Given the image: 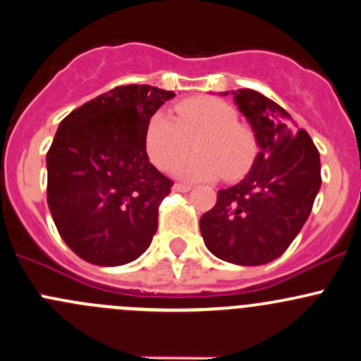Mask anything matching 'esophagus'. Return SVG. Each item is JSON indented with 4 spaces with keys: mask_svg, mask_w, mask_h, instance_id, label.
Returning <instances> with one entry per match:
<instances>
[{
    "mask_svg": "<svg viewBox=\"0 0 361 361\" xmlns=\"http://www.w3.org/2000/svg\"><path fill=\"white\" fill-rule=\"evenodd\" d=\"M190 185H185V183H174L173 185V192H180V193H183V192H188L190 190Z\"/></svg>",
    "mask_w": 361,
    "mask_h": 361,
    "instance_id": "1",
    "label": "esophagus"
}]
</instances>
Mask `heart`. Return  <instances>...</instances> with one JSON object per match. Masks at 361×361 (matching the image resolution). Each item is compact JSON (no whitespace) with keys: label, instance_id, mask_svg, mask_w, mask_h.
I'll return each instance as SVG.
<instances>
[{"label":"heart","instance_id":"heart-1","mask_svg":"<svg viewBox=\"0 0 361 361\" xmlns=\"http://www.w3.org/2000/svg\"><path fill=\"white\" fill-rule=\"evenodd\" d=\"M168 112H155L145 131V149L159 169H169L190 149L196 138L197 154L178 162L174 173L185 180L244 178L259 154L256 133L238 123L228 102L211 97H192Z\"/></svg>","mask_w":361,"mask_h":361}]
</instances>
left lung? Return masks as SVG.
<instances>
[{"mask_svg":"<svg viewBox=\"0 0 361 361\" xmlns=\"http://www.w3.org/2000/svg\"><path fill=\"white\" fill-rule=\"evenodd\" d=\"M231 94L261 150L240 183L218 192L200 233L219 259L257 267L282 256L308 219L322 185L320 154L279 104L254 90Z\"/></svg>","mask_w":361,"mask_h":361,"instance_id":"left-lung-1","label":"left lung"}]
</instances>
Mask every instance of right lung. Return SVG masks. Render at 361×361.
I'll return each mask as SVG.
<instances>
[{
	"label": "right lung",
	"instance_id": "right-lung-1",
	"mask_svg": "<svg viewBox=\"0 0 361 361\" xmlns=\"http://www.w3.org/2000/svg\"><path fill=\"white\" fill-rule=\"evenodd\" d=\"M173 91L117 86L72 111L47 154V199L60 237L81 259L119 267L149 249L173 181L150 164L145 131Z\"/></svg>",
	"mask_w": 361,
	"mask_h": 361
}]
</instances>
